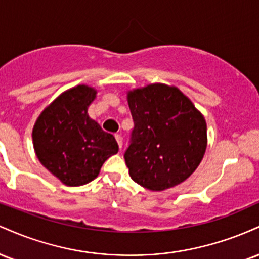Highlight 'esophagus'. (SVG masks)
Returning a JSON list of instances; mask_svg holds the SVG:
<instances>
[{
    "label": "esophagus",
    "instance_id": "obj_1",
    "mask_svg": "<svg viewBox=\"0 0 259 259\" xmlns=\"http://www.w3.org/2000/svg\"><path fill=\"white\" fill-rule=\"evenodd\" d=\"M115 140H117L118 146H119V148L121 150V147H123V138H121L120 135H115Z\"/></svg>",
    "mask_w": 259,
    "mask_h": 259
}]
</instances>
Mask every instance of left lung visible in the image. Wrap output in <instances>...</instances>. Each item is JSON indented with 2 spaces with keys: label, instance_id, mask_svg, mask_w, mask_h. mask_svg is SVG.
<instances>
[{
  "label": "left lung",
  "instance_id": "8db88e82",
  "mask_svg": "<svg viewBox=\"0 0 259 259\" xmlns=\"http://www.w3.org/2000/svg\"><path fill=\"white\" fill-rule=\"evenodd\" d=\"M134 120L124 153L132 179L152 191L179 185L207 148V124L189 97L175 86L151 84L127 92Z\"/></svg>",
  "mask_w": 259,
  "mask_h": 259
}]
</instances>
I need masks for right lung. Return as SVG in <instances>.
Returning a JSON list of instances; mask_svg holds the SVG:
<instances>
[{
    "mask_svg": "<svg viewBox=\"0 0 259 259\" xmlns=\"http://www.w3.org/2000/svg\"><path fill=\"white\" fill-rule=\"evenodd\" d=\"M96 94L88 85L64 91L44 109L32 129L38 160L67 186L90 183L119 150L114 136L89 117Z\"/></svg>",
    "mask_w": 259,
    "mask_h": 259,
    "instance_id": "obj_1",
    "label": "right lung"
}]
</instances>
